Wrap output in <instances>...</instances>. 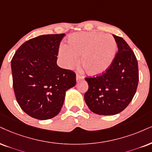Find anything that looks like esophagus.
<instances>
[{
  "instance_id": "esophagus-1",
  "label": "esophagus",
  "mask_w": 152,
  "mask_h": 152,
  "mask_svg": "<svg viewBox=\"0 0 152 152\" xmlns=\"http://www.w3.org/2000/svg\"><path fill=\"white\" fill-rule=\"evenodd\" d=\"M84 80V77L83 76L80 75H79V74L76 75L77 82H79V81H80V80Z\"/></svg>"
}]
</instances>
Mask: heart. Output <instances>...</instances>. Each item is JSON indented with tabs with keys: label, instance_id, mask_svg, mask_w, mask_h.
Here are the masks:
<instances>
[{
	"label": "heart",
	"instance_id": "obj_1",
	"mask_svg": "<svg viewBox=\"0 0 152 152\" xmlns=\"http://www.w3.org/2000/svg\"><path fill=\"white\" fill-rule=\"evenodd\" d=\"M67 44L61 45L59 55L65 67H74L79 61L86 72L98 76L106 72L115 59L117 44L110 34L97 31H82L71 34Z\"/></svg>",
	"mask_w": 152,
	"mask_h": 152
}]
</instances>
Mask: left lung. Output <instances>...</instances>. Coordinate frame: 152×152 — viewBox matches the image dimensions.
Wrapping results in <instances>:
<instances>
[{
    "mask_svg": "<svg viewBox=\"0 0 152 152\" xmlns=\"http://www.w3.org/2000/svg\"><path fill=\"white\" fill-rule=\"evenodd\" d=\"M113 36L118 50L109 69L101 76L85 78L89 85L85 102L98 115H113L123 111L135 94L139 82L134 52L123 38Z\"/></svg>",
    "mask_w": 152,
    "mask_h": 152,
    "instance_id": "left-lung-1",
    "label": "left lung"
}]
</instances>
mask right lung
<instances>
[{"instance_id": "add662e5", "label": "right lung", "mask_w": 152, "mask_h": 152, "mask_svg": "<svg viewBox=\"0 0 152 152\" xmlns=\"http://www.w3.org/2000/svg\"><path fill=\"white\" fill-rule=\"evenodd\" d=\"M65 34L41 35L24 42L11 61L13 89L27 115L48 120L61 111L65 92L76 85L74 72L57 65Z\"/></svg>"}]
</instances>
